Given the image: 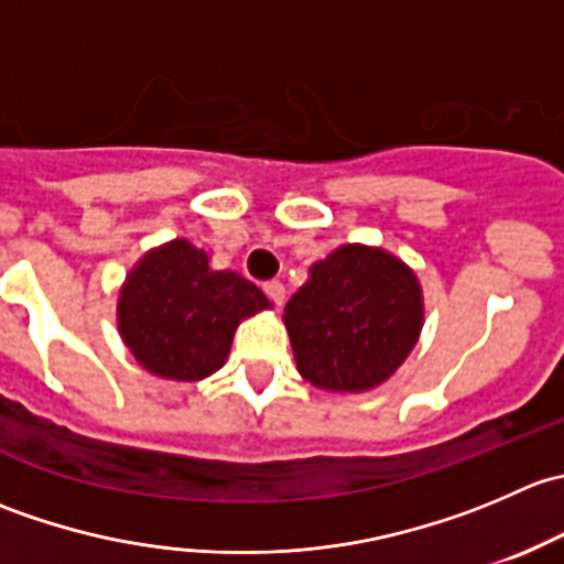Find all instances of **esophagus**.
Here are the masks:
<instances>
[{"mask_svg":"<svg viewBox=\"0 0 564 564\" xmlns=\"http://www.w3.org/2000/svg\"><path fill=\"white\" fill-rule=\"evenodd\" d=\"M261 289H264V294H267V297H270L275 305L283 303V294H286V289H283L281 281H267Z\"/></svg>","mask_w":564,"mask_h":564,"instance_id":"obj_1","label":"esophagus"}]
</instances>
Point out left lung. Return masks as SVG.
Listing matches in <instances>:
<instances>
[{
    "instance_id": "1",
    "label": "left lung",
    "mask_w": 564,
    "mask_h": 564,
    "mask_svg": "<svg viewBox=\"0 0 564 564\" xmlns=\"http://www.w3.org/2000/svg\"><path fill=\"white\" fill-rule=\"evenodd\" d=\"M283 322L308 382L360 392L382 384L417 344L423 297L414 272L395 256L344 246L311 267Z\"/></svg>"
}]
</instances>
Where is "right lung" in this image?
Returning a JSON list of instances; mask_svg holds the SVG:
<instances>
[{
	"label": "right lung",
	"instance_id": "1",
	"mask_svg": "<svg viewBox=\"0 0 564 564\" xmlns=\"http://www.w3.org/2000/svg\"><path fill=\"white\" fill-rule=\"evenodd\" d=\"M270 300L237 272L209 270L207 253L174 240L139 261L119 294V333L155 377L196 382L218 371L242 318Z\"/></svg>",
	"mask_w": 564,
	"mask_h": 564
}]
</instances>
